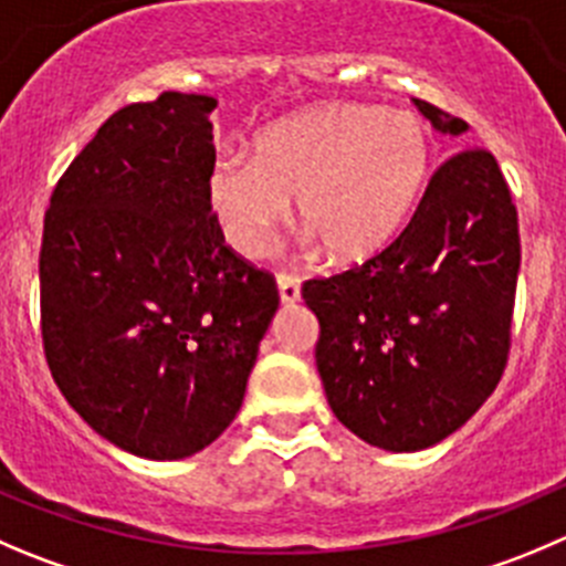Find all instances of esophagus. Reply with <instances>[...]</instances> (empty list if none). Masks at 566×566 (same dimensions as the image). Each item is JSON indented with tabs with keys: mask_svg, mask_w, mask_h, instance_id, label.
Instances as JSON below:
<instances>
[{
	"mask_svg": "<svg viewBox=\"0 0 566 566\" xmlns=\"http://www.w3.org/2000/svg\"><path fill=\"white\" fill-rule=\"evenodd\" d=\"M277 292H280V303L294 305L300 300V280L294 277V274L280 272L277 274Z\"/></svg>",
	"mask_w": 566,
	"mask_h": 566,
	"instance_id": "1",
	"label": "esophagus"
}]
</instances>
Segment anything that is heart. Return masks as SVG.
<instances>
[{"label": "heart", "mask_w": 566, "mask_h": 566, "mask_svg": "<svg viewBox=\"0 0 566 566\" xmlns=\"http://www.w3.org/2000/svg\"><path fill=\"white\" fill-rule=\"evenodd\" d=\"M433 144L419 116L333 102L280 118L258 136L255 158H219L208 199L230 244L269 250L292 213L336 263L367 261L397 239L430 177Z\"/></svg>", "instance_id": "obj_1"}]
</instances>
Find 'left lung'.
<instances>
[{"mask_svg": "<svg viewBox=\"0 0 566 566\" xmlns=\"http://www.w3.org/2000/svg\"><path fill=\"white\" fill-rule=\"evenodd\" d=\"M430 125H470L413 99ZM520 224L492 153L461 147L430 177L411 222L384 252L308 280L316 369L344 428L391 453L439 444L486 402L511 347Z\"/></svg>", "mask_w": 566, "mask_h": 566, "instance_id": "obj_1", "label": "left lung"}]
</instances>
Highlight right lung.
I'll use <instances>...</instances> for the list:
<instances>
[{"instance_id":"add662e5","label":"right lung","mask_w":566,"mask_h":566,"mask_svg":"<svg viewBox=\"0 0 566 566\" xmlns=\"http://www.w3.org/2000/svg\"><path fill=\"white\" fill-rule=\"evenodd\" d=\"M206 94L113 113L57 180L38 258L46 364L69 406L149 461L199 453L239 413L277 286L224 247Z\"/></svg>"}]
</instances>
